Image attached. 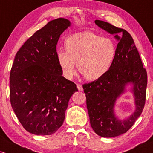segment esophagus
I'll return each mask as SVG.
<instances>
[{
  "label": "esophagus",
  "mask_w": 153,
  "mask_h": 153,
  "mask_svg": "<svg viewBox=\"0 0 153 153\" xmlns=\"http://www.w3.org/2000/svg\"><path fill=\"white\" fill-rule=\"evenodd\" d=\"M77 87H78V89L79 91H82L83 90V89H82V85H80V84H77Z\"/></svg>",
  "instance_id": "1"
}]
</instances>
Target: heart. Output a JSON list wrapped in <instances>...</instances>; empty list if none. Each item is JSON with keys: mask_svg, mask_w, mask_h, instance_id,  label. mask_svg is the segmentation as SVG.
Returning <instances> with one entry per match:
<instances>
[{"mask_svg": "<svg viewBox=\"0 0 153 153\" xmlns=\"http://www.w3.org/2000/svg\"><path fill=\"white\" fill-rule=\"evenodd\" d=\"M66 52L57 51V58L63 75L68 79L78 71L88 80L104 75L114 61L115 44L108 38L101 37L90 31L72 34L65 40Z\"/></svg>", "mask_w": 153, "mask_h": 153, "instance_id": "b5f03b06", "label": "heart"}]
</instances>
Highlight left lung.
<instances>
[{
    "instance_id": "left-lung-1",
    "label": "left lung",
    "mask_w": 153,
    "mask_h": 153,
    "mask_svg": "<svg viewBox=\"0 0 153 153\" xmlns=\"http://www.w3.org/2000/svg\"><path fill=\"white\" fill-rule=\"evenodd\" d=\"M95 23L109 34H115L119 43L109 71L101 78L83 84L82 88L91 127L99 136L114 137L127 132L143 112L146 99L147 71L129 32L103 21L96 20ZM129 83L133 85L136 109L128 118L119 120L113 110L115 103Z\"/></svg>"
}]
</instances>
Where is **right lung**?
<instances>
[{"label": "right lung", "instance_id": "right-lung-1", "mask_svg": "<svg viewBox=\"0 0 153 153\" xmlns=\"http://www.w3.org/2000/svg\"><path fill=\"white\" fill-rule=\"evenodd\" d=\"M71 26L68 19L48 22L28 39L15 56L10 73V101L23 127L31 134L50 135L61 126L72 95L78 91L62 76L57 44Z\"/></svg>", "mask_w": 153, "mask_h": 153}]
</instances>
